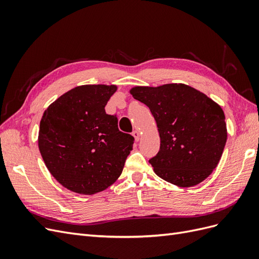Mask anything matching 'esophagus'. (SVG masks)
Returning a JSON list of instances; mask_svg holds the SVG:
<instances>
[{"label":"esophagus","instance_id":"esophagus-1","mask_svg":"<svg viewBox=\"0 0 259 259\" xmlns=\"http://www.w3.org/2000/svg\"><path fill=\"white\" fill-rule=\"evenodd\" d=\"M133 136H134V138H135V140H136V142H138V140H139V136H140V134H139V132H138L137 130H135L134 132H133Z\"/></svg>","mask_w":259,"mask_h":259}]
</instances>
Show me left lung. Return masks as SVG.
<instances>
[{
  "label": "left lung",
  "mask_w": 259,
  "mask_h": 259,
  "mask_svg": "<svg viewBox=\"0 0 259 259\" xmlns=\"http://www.w3.org/2000/svg\"><path fill=\"white\" fill-rule=\"evenodd\" d=\"M131 94L149 107L158 125L160 150L149 160L154 173L179 187H192L207 178L227 142L223 109L185 84L136 86Z\"/></svg>",
  "instance_id": "obj_1"
}]
</instances>
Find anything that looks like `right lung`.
Returning a JSON list of instances; mask_svg holds the SVG:
<instances>
[{"instance_id":"right-lung-1","label":"right lung","mask_w":259,"mask_h":259,"mask_svg":"<svg viewBox=\"0 0 259 259\" xmlns=\"http://www.w3.org/2000/svg\"><path fill=\"white\" fill-rule=\"evenodd\" d=\"M114 85H81L46 109L40 122L38 149L59 184L80 194H94L120 177L134 137L117 127L105 107Z\"/></svg>"}]
</instances>
